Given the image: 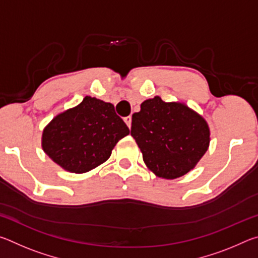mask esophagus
I'll return each mask as SVG.
<instances>
[{"label": "esophagus", "mask_w": 258, "mask_h": 258, "mask_svg": "<svg viewBox=\"0 0 258 258\" xmlns=\"http://www.w3.org/2000/svg\"><path fill=\"white\" fill-rule=\"evenodd\" d=\"M124 121L126 123V125H127L128 127L131 128V125H132V117H131V116L125 117V118H124Z\"/></svg>", "instance_id": "esophagus-1"}]
</instances>
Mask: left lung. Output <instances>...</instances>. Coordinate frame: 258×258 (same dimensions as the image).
<instances>
[{
    "label": "left lung",
    "instance_id": "obj_1",
    "mask_svg": "<svg viewBox=\"0 0 258 258\" xmlns=\"http://www.w3.org/2000/svg\"><path fill=\"white\" fill-rule=\"evenodd\" d=\"M131 135L147 167L167 180L195 168L211 141L203 116L184 103L165 102L159 97L143 101L141 110L133 113Z\"/></svg>",
    "mask_w": 258,
    "mask_h": 258
}]
</instances>
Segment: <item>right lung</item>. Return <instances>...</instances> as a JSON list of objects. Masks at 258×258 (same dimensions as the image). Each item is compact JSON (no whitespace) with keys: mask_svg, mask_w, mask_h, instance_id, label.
Returning <instances> with one entry per match:
<instances>
[{"mask_svg":"<svg viewBox=\"0 0 258 258\" xmlns=\"http://www.w3.org/2000/svg\"><path fill=\"white\" fill-rule=\"evenodd\" d=\"M128 133L111 103L85 97L45 126L42 148L60 167L82 174L103 164L116 143Z\"/></svg>","mask_w":258,"mask_h":258,"instance_id":"right-lung-1","label":"right lung"}]
</instances>
